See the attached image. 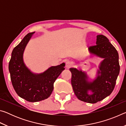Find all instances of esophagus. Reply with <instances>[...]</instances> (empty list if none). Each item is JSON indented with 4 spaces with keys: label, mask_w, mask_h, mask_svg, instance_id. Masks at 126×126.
Wrapping results in <instances>:
<instances>
[{
    "label": "esophagus",
    "mask_w": 126,
    "mask_h": 126,
    "mask_svg": "<svg viewBox=\"0 0 126 126\" xmlns=\"http://www.w3.org/2000/svg\"><path fill=\"white\" fill-rule=\"evenodd\" d=\"M72 66V64L69 61H67L65 62V68H67V69H69Z\"/></svg>",
    "instance_id": "34e87169"
}]
</instances>
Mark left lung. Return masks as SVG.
Instances as JSON below:
<instances>
[{"label":"left lung","mask_w":126,"mask_h":126,"mask_svg":"<svg viewBox=\"0 0 126 126\" xmlns=\"http://www.w3.org/2000/svg\"><path fill=\"white\" fill-rule=\"evenodd\" d=\"M91 54L104 59L99 65L96 77L89 81L86 72L77 68H71V83L77 97L85 102L95 103L110 95L116 85L119 73V56L107 38L103 35H97L96 45L88 48ZM91 91L92 94L88 93Z\"/></svg>","instance_id":"obj_1"}]
</instances>
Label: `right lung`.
<instances>
[{"instance_id":"1","label":"right lung","mask_w":126,"mask_h":126,"mask_svg":"<svg viewBox=\"0 0 126 126\" xmlns=\"http://www.w3.org/2000/svg\"><path fill=\"white\" fill-rule=\"evenodd\" d=\"M34 33L27 34L13 49L9 63L10 78L14 90L20 97L31 102L48 98L53 92L55 80L65 69V63H63L50 67L43 73L36 74L25 65L23 53Z\"/></svg>"}]
</instances>
